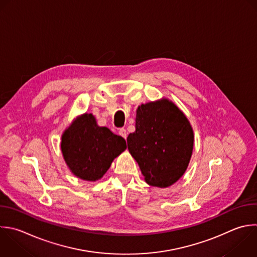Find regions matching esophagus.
I'll list each match as a JSON object with an SVG mask.
<instances>
[{"mask_svg": "<svg viewBox=\"0 0 257 257\" xmlns=\"http://www.w3.org/2000/svg\"><path fill=\"white\" fill-rule=\"evenodd\" d=\"M118 135L121 136L123 139H126V137H127V133H126V131L124 128H120L118 131Z\"/></svg>", "mask_w": 257, "mask_h": 257, "instance_id": "34e87169", "label": "esophagus"}]
</instances>
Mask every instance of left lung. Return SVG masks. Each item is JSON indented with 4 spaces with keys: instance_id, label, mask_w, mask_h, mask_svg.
Here are the masks:
<instances>
[{
    "instance_id": "left-lung-1",
    "label": "left lung",
    "mask_w": 257,
    "mask_h": 257,
    "mask_svg": "<svg viewBox=\"0 0 257 257\" xmlns=\"http://www.w3.org/2000/svg\"><path fill=\"white\" fill-rule=\"evenodd\" d=\"M126 142L146 182L166 188L185 173L192 156L194 134L184 113L164 99L138 107L136 132L128 135Z\"/></svg>"
}]
</instances>
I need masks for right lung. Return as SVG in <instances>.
Wrapping results in <instances>:
<instances>
[{"mask_svg":"<svg viewBox=\"0 0 257 257\" xmlns=\"http://www.w3.org/2000/svg\"><path fill=\"white\" fill-rule=\"evenodd\" d=\"M126 149L120 136L96 124L91 113L78 117L62 136L64 160L78 178L86 181L100 179L114 158Z\"/></svg>","mask_w":257,"mask_h":257,"instance_id":"add662e5","label":"right lung"}]
</instances>
